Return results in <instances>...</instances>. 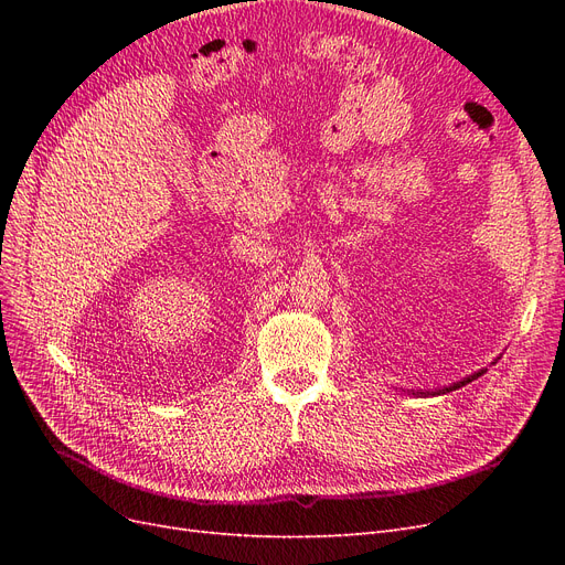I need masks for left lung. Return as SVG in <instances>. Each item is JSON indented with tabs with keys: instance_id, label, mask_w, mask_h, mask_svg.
<instances>
[{
	"instance_id": "8db88e82",
	"label": "left lung",
	"mask_w": 565,
	"mask_h": 565,
	"mask_svg": "<svg viewBox=\"0 0 565 565\" xmlns=\"http://www.w3.org/2000/svg\"><path fill=\"white\" fill-rule=\"evenodd\" d=\"M486 372H488V370L483 367V370H478V372L469 374V377H465L461 382H455V384H450V386H443V388H436V391H415V388H409L407 393H409V396H440V393H450V391H455V388H459V386H465V384L478 380V377H481V374H486Z\"/></svg>"
}]
</instances>
